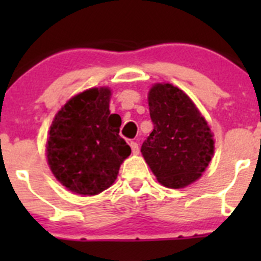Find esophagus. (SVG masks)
<instances>
[{"instance_id":"esophagus-1","label":"esophagus","mask_w":261,"mask_h":261,"mask_svg":"<svg viewBox=\"0 0 261 261\" xmlns=\"http://www.w3.org/2000/svg\"><path fill=\"white\" fill-rule=\"evenodd\" d=\"M130 146H131V150H133V154L138 155L139 152H140V149H139V144L136 143V141H131Z\"/></svg>"}]
</instances>
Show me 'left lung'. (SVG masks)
<instances>
[{
    "label": "left lung",
    "mask_w": 261,
    "mask_h": 261,
    "mask_svg": "<svg viewBox=\"0 0 261 261\" xmlns=\"http://www.w3.org/2000/svg\"><path fill=\"white\" fill-rule=\"evenodd\" d=\"M147 101L154 128L141 154L163 186L184 188L198 179L211 162V128L192 99L173 84H154Z\"/></svg>",
    "instance_id": "left-lung-1"
}]
</instances>
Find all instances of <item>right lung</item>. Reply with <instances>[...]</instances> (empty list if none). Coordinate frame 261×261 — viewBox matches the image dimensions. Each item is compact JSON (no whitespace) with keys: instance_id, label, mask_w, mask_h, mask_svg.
<instances>
[{"instance_id":"right-lung-1","label":"right lung","mask_w":261,"mask_h":261,"mask_svg":"<svg viewBox=\"0 0 261 261\" xmlns=\"http://www.w3.org/2000/svg\"><path fill=\"white\" fill-rule=\"evenodd\" d=\"M111 89L91 88L62 107L49 131L48 164L65 188L94 196L112 186L131 147L118 135L121 117L110 114Z\"/></svg>"}]
</instances>
